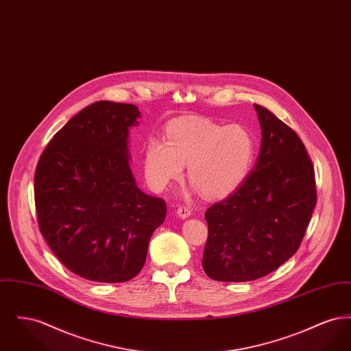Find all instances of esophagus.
<instances>
[{
  "mask_svg": "<svg viewBox=\"0 0 351 351\" xmlns=\"http://www.w3.org/2000/svg\"><path fill=\"white\" fill-rule=\"evenodd\" d=\"M178 216L184 219V218L189 217L191 216V213H192V210L188 208V206H179L178 208Z\"/></svg>",
  "mask_w": 351,
  "mask_h": 351,
  "instance_id": "1",
  "label": "esophagus"
}]
</instances>
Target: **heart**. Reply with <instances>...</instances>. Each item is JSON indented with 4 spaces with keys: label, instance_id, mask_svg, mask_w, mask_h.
<instances>
[{
    "label": "heart",
    "instance_id": "b5f03b06",
    "mask_svg": "<svg viewBox=\"0 0 351 351\" xmlns=\"http://www.w3.org/2000/svg\"><path fill=\"white\" fill-rule=\"evenodd\" d=\"M255 158V141L241 125H219L205 118L172 122L167 141L151 138L143 152L146 179L165 189L183 175L209 199L230 195L245 182Z\"/></svg>",
    "mask_w": 351,
    "mask_h": 351
}]
</instances>
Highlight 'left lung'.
Returning <instances> with one entry per match:
<instances>
[{
	"mask_svg": "<svg viewBox=\"0 0 351 351\" xmlns=\"http://www.w3.org/2000/svg\"><path fill=\"white\" fill-rule=\"evenodd\" d=\"M261 151L245 182L206 212L202 268L218 282H250L280 267L300 247L317 201L304 143L268 109L254 105Z\"/></svg>",
	"mask_w": 351,
	"mask_h": 351,
	"instance_id": "left-lung-1",
	"label": "left lung"
}]
</instances>
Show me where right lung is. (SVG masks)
Here are the masks:
<instances>
[{
    "label": "right lung",
    "instance_id": "obj_1",
    "mask_svg": "<svg viewBox=\"0 0 351 351\" xmlns=\"http://www.w3.org/2000/svg\"><path fill=\"white\" fill-rule=\"evenodd\" d=\"M133 104L97 101L71 118L42 152L34 176L39 230L84 279L123 283L139 274L166 202L142 192L129 166Z\"/></svg>",
    "mask_w": 351,
    "mask_h": 351
}]
</instances>
